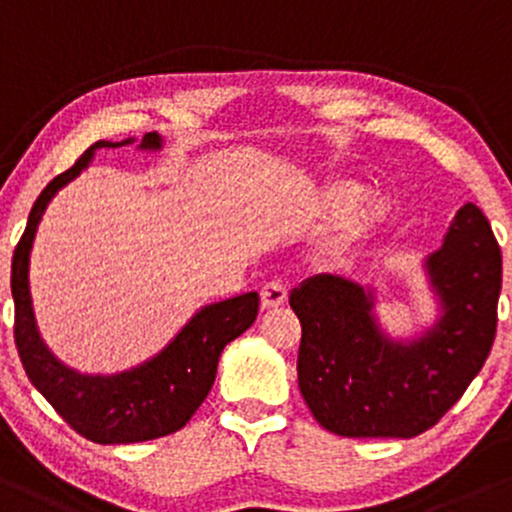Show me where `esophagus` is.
<instances>
[{
  "label": "esophagus",
  "instance_id": "esophagus-1",
  "mask_svg": "<svg viewBox=\"0 0 512 512\" xmlns=\"http://www.w3.org/2000/svg\"><path fill=\"white\" fill-rule=\"evenodd\" d=\"M287 302V285L280 283V280H271L261 287V304L263 309H275L283 307Z\"/></svg>",
  "mask_w": 512,
  "mask_h": 512
}]
</instances>
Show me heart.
Instances as JSON below:
<instances>
[{
  "label": "heart",
  "instance_id": "b5f03b06",
  "mask_svg": "<svg viewBox=\"0 0 512 512\" xmlns=\"http://www.w3.org/2000/svg\"><path fill=\"white\" fill-rule=\"evenodd\" d=\"M353 194H355V183L338 181L333 183V186H329V191H326V200H329V205H343ZM382 215H384V203L380 195L375 193L356 195L346 208L338 212L336 220H333V225L329 229V244L338 251L353 249L355 244H360V241L370 237L372 229L380 225Z\"/></svg>",
  "mask_w": 512,
  "mask_h": 512
}]
</instances>
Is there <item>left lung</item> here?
I'll return each instance as SVG.
<instances>
[{"instance_id": "1", "label": "left lung", "mask_w": 512, "mask_h": 512, "mask_svg": "<svg viewBox=\"0 0 512 512\" xmlns=\"http://www.w3.org/2000/svg\"><path fill=\"white\" fill-rule=\"evenodd\" d=\"M440 319L423 336L392 341L375 297L321 273L290 292L302 324L297 382L319 426L343 438H416L457 404L496 338L501 246L486 215L462 205L426 258Z\"/></svg>"}]
</instances>
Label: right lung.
Listing matches in <instances>:
<instances>
[{
	"instance_id": "obj_1",
	"label": "right lung",
	"mask_w": 512,
	"mask_h": 512,
	"mask_svg": "<svg viewBox=\"0 0 512 512\" xmlns=\"http://www.w3.org/2000/svg\"><path fill=\"white\" fill-rule=\"evenodd\" d=\"M132 142V137L123 142H94L72 169L55 176L33 203L26 232L16 244L11 261V295L16 307L14 338L28 380L79 435L99 445L145 442L186 426L210 394L222 350L249 329L258 314V292L208 304L193 314L162 353L118 375H82L50 353L40 338L28 285V263L40 217L53 195L89 166L96 149L123 147ZM140 149L157 152L162 149V137L157 132H147Z\"/></svg>"
}]
</instances>
